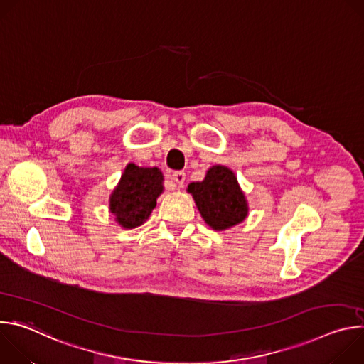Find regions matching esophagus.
Returning a JSON list of instances; mask_svg holds the SVG:
<instances>
[{
    "label": "esophagus",
    "instance_id": "esophagus-1",
    "mask_svg": "<svg viewBox=\"0 0 364 364\" xmlns=\"http://www.w3.org/2000/svg\"><path fill=\"white\" fill-rule=\"evenodd\" d=\"M173 180H174V183H177L180 187L184 184V180H186V174L183 173V171H176L174 174H173Z\"/></svg>",
    "mask_w": 364,
    "mask_h": 364
}]
</instances>
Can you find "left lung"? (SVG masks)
<instances>
[{"mask_svg":"<svg viewBox=\"0 0 364 364\" xmlns=\"http://www.w3.org/2000/svg\"><path fill=\"white\" fill-rule=\"evenodd\" d=\"M197 209L204 222L215 230H226L239 225L247 216V201L232 170L213 166L203 181L190 183Z\"/></svg>","mask_w":364,"mask_h":364,"instance_id":"obj_1","label":"left lung"}]
</instances>
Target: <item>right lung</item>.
I'll return each mask as SVG.
<instances>
[{
  "mask_svg": "<svg viewBox=\"0 0 364 364\" xmlns=\"http://www.w3.org/2000/svg\"><path fill=\"white\" fill-rule=\"evenodd\" d=\"M163 181V173L157 167L128 164L109 198V210L115 220L125 229L141 226L157 205V198L164 190Z\"/></svg>",
  "mask_w": 364,
  "mask_h": 364,
  "instance_id": "add662e5",
  "label": "right lung"
}]
</instances>
